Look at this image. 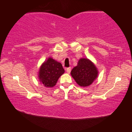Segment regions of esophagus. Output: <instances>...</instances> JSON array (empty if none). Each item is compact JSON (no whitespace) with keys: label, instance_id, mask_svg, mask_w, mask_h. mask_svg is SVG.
<instances>
[{"label":"esophagus","instance_id":"34e87169","mask_svg":"<svg viewBox=\"0 0 132 132\" xmlns=\"http://www.w3.org/2000/svg\"><path fill=\"white\" fill-rule=\"evenodd\" d=\"M70 70H71V68H70V67H69V68H68L66 69V72H67V73H70Z\"/></svg>","mask_w":132,"mask_h":132}]
</instances>
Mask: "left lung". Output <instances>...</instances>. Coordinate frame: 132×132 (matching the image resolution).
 <instances>
[{"label": "left lung", "instance_id": "1", "mask_svg": "<svg viewBox=\"0 0 132 132\" xmlns=\"http://www.w3.org/2000/svg\"><path fill=\"white\" fill-rule=\"evenodd\" d=\"M71 75L80 86L91 85L98 76V70L95 65L88 59H80L78 65L73 69Z\"/></svg>", "mask_w": 132, "mask_h": 132}]
</instances>
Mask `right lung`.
Instances as JSON below:
<instances>
[{
    "mask_svg": "<svg viewBox=\"0 0 132 132\" xmlns=\"http://www.w3.org/2000/svg\"><path fill=\"white\" fill-rule=\"evenodd\" d=\"M64 70L62 64L52 58H48L40 69L39 78L46 87H53L56 85L58 79L63 74Z\"/></svg>",
    "mask_w": 132,
    "mask_h": 132,
    "instance_id": "right-lung-1",
    "label": "right lung"
}]
</instances>
